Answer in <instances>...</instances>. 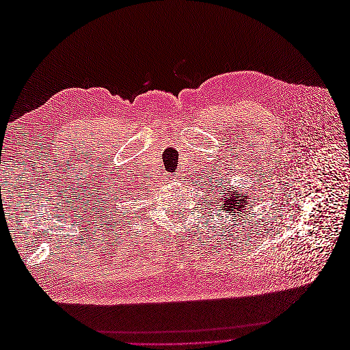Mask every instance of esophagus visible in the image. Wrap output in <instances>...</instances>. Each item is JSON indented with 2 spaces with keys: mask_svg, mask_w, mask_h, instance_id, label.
<instances>
[{
  "mask_svg": "<svg viewBox=\"0 0 350 350\" xmlns=\"http://www.w3.org/2000/svg\"><path fill=\"white\" fill-rule=\"evenodd\" d=\"M181 178H183L181 174H174V175L171 176V181H172V183H176V181H179V179H181Z\"/></svg>",
  "mask_w": 350,
  "mask_h": 350,
  "instance_id": "34e87169",
  "label": "esophagus"
}]
</instances>
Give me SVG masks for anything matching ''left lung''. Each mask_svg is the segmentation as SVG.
<instances>
[{"label": "left lung", "instance_id": "left-lung-1", "mask_svg": "<svg viewBox=\"0 0 350 350\" xmlns=\"http://www.w3.org/2000/svg\"><path fill=\"white\" fill-rule=\"evenodd\" d=\"M224 197H221V207L220 210H225L226 213L232 215L234 217H237V215L241 217L242 211L245 210V207L248 206V198L250 194L245 193H237L235 189L234 191H224Z\"/></svg>", "mask_w": 350, "mask_h": 350}]
</instances>
